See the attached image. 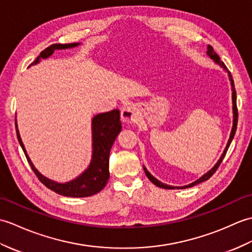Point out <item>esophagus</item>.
Masks as SVG:
<instances>
[{
    "label": "esophagus",
    "instance_id": "obj_1",
    "mask_svg": "<svg viewBox=\"0 0 252 252\" xmlns=\"http://www.w3.org/2000/svg\"><path fill=\"white\" fill-rule=\"evenodd\" d=\"M121 117L123 122L135 123L137 120V110L133 105H128L121 112Z\"/></svg>",
    "mask_w": 252,
    "mask_h": 252
}]
</instances>
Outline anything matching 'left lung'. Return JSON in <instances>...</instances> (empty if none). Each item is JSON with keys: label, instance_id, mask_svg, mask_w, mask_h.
I'll return each mask as SVG.
<instances>
[{"label": "left lung", "instance_id": "left-lung-1", "mask_svg": "<svg viewBox=\"0 0 252 252\" xmlns=\"http://www.w3.org/2000/svg\"><path fill=\"white\" fill-rule=\"evenodd\" d=\"M207 54H208V56L209 57L212 59V60H215V63H218V64H220L223 69H225L227 72H228V76H230V80H231V85H232V91H233V112H234V122H233V128H232V132H231V136H230V139H228V142H227V144H226V148H225V150H224V152H223V154H222V156L220 158V159L218 160V163L214 166V168H212L211 170H209L208 172L207 173H205V175L202 177V178H199L198 180H196L195 182H193V183H191V184H188V186H184V187H170V186H167V184H164V183H161V182H159L158 179H155L152 175H151V173L147 170V168H145V167H143V169H144V172H145V175H147V177L150 179V181L152 182L153 184H155L156 187H159V188H163V189H187V188H191V187H194V186H196V184H198V183H200V182H203V181H206V180H208V179L214 175V173L217 171V169L219 168V166H220V164L222 163V160H223V158H224V156H225V154H226V152H227V149H228V147H230V144H231V142H232V140H233V138H234V136H235V132H236V128H237V121H238V110H237V104H236V91H235V86H234V81H233V77H232V74H231V72L227 70V68L225 66V64L223 63V61H221L220 60V57L219 56H218V54L215 52L214 50V48H212V46L211 45H208V48H207Z\"/></svg>", "mask_w": 252, "mask_h": 252}]
</instances>
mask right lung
Segmentation results:
<instances>
[{"instance_id": "1", "label": "right lung", "mask_w": 252, "mask_h": 252, "mask_svg": "<svg viewBox=\"0 0 252 252\" xmlns=\"http://www.w3.org/2000/svg\"><path fill=\"white\" fill-rule=\"evenodd\" d=\"M79 43L71 44H53L41 52L36 59L30 64H36L41 59L48 58L54 53L55 49H65L75 47ZM120 110H112L107 113H101L96 115L93 119V159L87 170L84 171L80 177L74 180L66 183H57L55 181L42 176L38 172L28 156L24 143L21 141L19 136V131L17 129V138L24 150L26 158L29 161L32 170L34 171L36 177L38 178L44 186L57 194L63 195L66 197H87L101 191L108 183L110 172H109V155L110 150L113 145L115 138L122 130V123L120 120Z\"/></svg>"}]
</instances>
